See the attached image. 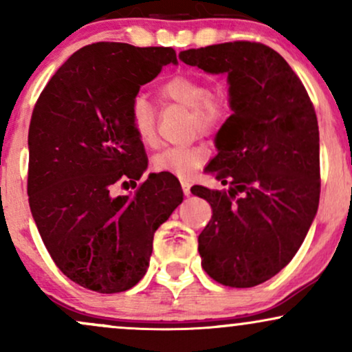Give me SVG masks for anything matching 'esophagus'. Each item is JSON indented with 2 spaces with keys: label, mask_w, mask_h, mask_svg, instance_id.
<instances>
[{
  "label": "esophagus",
  "mask_w": 352,
  "mask_h": 352,
  "mask_svg": "<svg viewBox=\"0 0 352 352\" xmlns=\"http://www.w3.org/2000/svg\"><path fill=\"white\" fill-rule=\"evenodd\" d=\"M181 186H183L184 196H190V181L189 179H181Z\"/></svg>",
  "instance_id": "1"
}]
</instances>
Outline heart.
Segmentation results:
<instances>
[{"mask_svg": "<svg viewBox=\"0 0 352 352\" xmlns=\"http://www.w3.org/2000/svg\"><path fill=\"white\" fill-rule=\"evenodd\" d=\"M158 94L163 101L175 102L190 109L192 129L199 132H212L223 124L228 116L227 101L209 91V86L201 78L177 75L160 85ZM130 124L137 137L146 146L156 143V112L145 96H135L130 102ZM210 150L204 145L173 146L163 150L153 158V169L169 173L173 176L189 177L199 166L209 160Z\"/></svg>", "mask_w": 352, "mask_h": 352, "instance_id": "obj_1", "label": "heart"}]
</instances>
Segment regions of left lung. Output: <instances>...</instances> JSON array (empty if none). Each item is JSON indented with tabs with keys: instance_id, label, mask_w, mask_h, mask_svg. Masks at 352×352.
Here are the masks:
<instances>
[{
	"instance_id": "left-lung-1",
	"label": "left lung",
	"mask_w": 352,
	"mask_h": 352,
	"mask_svg": "<svg viewBox=\"0 0 352 352\" xmlns=\"http://www.w3.org/2000/svg\"><path fill=\"white\" fill-rule=\"evenodd\" d=\"M186 65L227 75L233 114L215 137L206 171L228 190L194 186L212 219L199 235L204 271L228 287H254L290 263L320 201V133L309 93L289 63L258 42L179 54Z\"/></svg>"
}]
</instances>
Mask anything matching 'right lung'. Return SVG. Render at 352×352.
I'll use <instances>...</instances> for the list:
<instances>
[{
  "mask_svg": "<svg viewBox=\"0 0 352 352\" xmlns=\"http://www.w3.org/2000/svg\"><path fill=\"white\" fill-rule=\"evenodd\" d=\"M168 63L171 47L98 42L75 52L38 96L29 125L28 194L34 222L68 279L99 294L145 276L156 228L183 202L173 175H151L130 102Z\"/></svg>",
  "mask_w": 352,
  "mask_h": 352,
  "instance_id": "right-lung-1",
  "label": "right lung"
}]
</instances>
